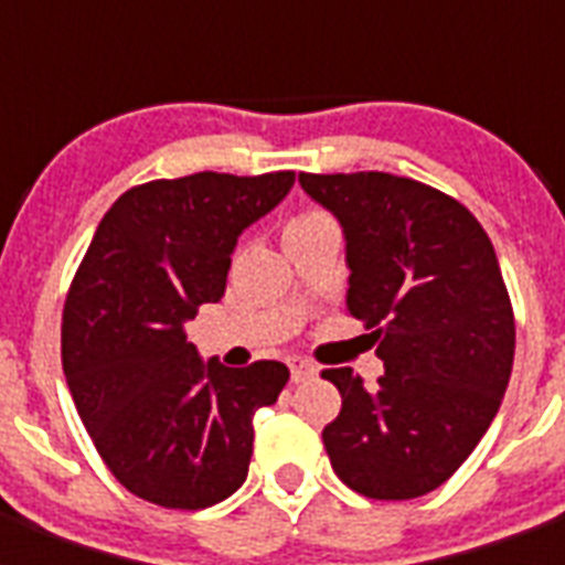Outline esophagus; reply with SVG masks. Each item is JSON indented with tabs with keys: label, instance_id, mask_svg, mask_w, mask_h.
<instances>
[{
	"label": "esophagus",
	"instance_id": "1",
	"mask_svg": "<svg viewBox=\"0 0 565 565\" xmlns=\"http://www.w3.org/2000/svg\"><path fill=\"white\" fill-rule=\"evenodd\" d=\"M290 372H292V381L299 384V381H310V377L317 375V366L308 361H292Z\"/></svg>",
	"mask_w": 565,
	"mask_h": 565
}]
</instances>
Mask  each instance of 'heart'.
I'll list each match as a JSON object with an SVG mask.
<instances>
[{
  "mask_svg": "<svg viewBox=\"0 0 565 565\" xmlns=\"http://www.w3.org/2000/svg\"><path fill=\"white\" fill-rule=\"evenodd\" d=\"M322 220H328L322 211H301V213H296V216H290V220L284 222V234H292V231L308 228V225H317V222H322Z\"/></svg>",
  "mask_w": 565,
  "mask_h": 565,
  "instance_id": "heart-1",
  "label": "heart"
}]
</instances>
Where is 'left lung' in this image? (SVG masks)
<instances>
[{
	"label": "left lung",
	"mask_w": 565,
	"mask_h": 565,
	"mask_svg": "<svg viewBox=\"0 0 565 565\" xmlns=\"http://www.w3.org/2000/svg\"><path fill=\"white\" fill-rule=\"evenodd\" d=\"M345 234V310L372 331L375 390L322 377L343 411L322 430L337 478L377 501L419 499L460 469L508 390L516 322L487 231L451 195L390 172H299Z\"/></svg>",
	"instance_id": "8db88e82"
}]
</instances>
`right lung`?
<instances>
[{
  "label": "right lung",
  "instance_id": "right-lung-1",
  "mask_svg": "<svg viewBox=\"0 0 565 565\" xmlns=\"http://www.w3.org/2000/svg\"><path fill=\"white\" fill-rule=\"evenodd\" d=\"M296 172H195L126 190L75 273L61 361L93 446L128 492L202 510L246 481L255 413L290 370L204 363L184 322L225 296L243 228L290 193Z\"/></svg>",
  "mask_w": 565,
  "mask_h": 565
}]
</instances>
